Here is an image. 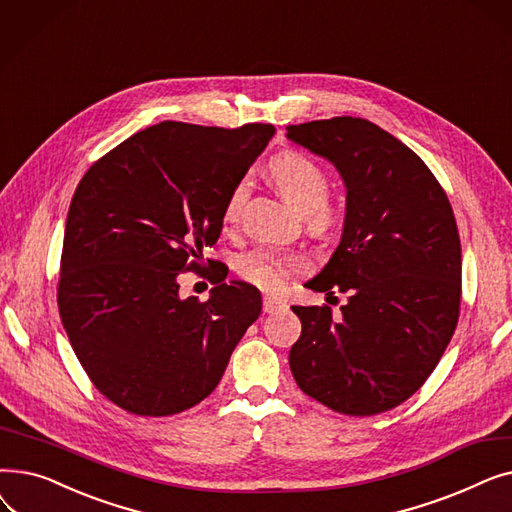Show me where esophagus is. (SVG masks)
Here are the masks:
<instances>
[{
	"mask_svg": "<svg viewBox=\"0 0 512 512\" xmlns=\"http://www.w3.org/2000/svg\"><path fill=\"white\" fill-rule=\"evenodd\" d=\"M284 305H286V301H282L278 297H270V294H265V297H263V311L265 313H274V311L282 309Z\"/></svg>",
	"mask_w": 512,
	"mask_h": 512,
	"instance_id": "esophagus-1",
	"label": "esophagus"
}]
</instances>
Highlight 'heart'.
I'll use <instances>...</instances> for the list:
<instances>
[{"label": "heart", "instance_id": "heart-1", "mask_svg": "<svg viewBox=\"0 0 512 512\" xmlns=\"http://www.w3.org/2000/svg\"><path fill=\"white\" fill-rule=\"evenodd\" d=\"M272 176L284 199L297 207L301 213H313L315 224H326L330 211L326 199L330 195V178L319 164L301 153H282L272 161ZM247 197V182H238L224 205V224L232 226ZM305 259L301 255L286 253L276 247H255L253 251L240 255L236 270L242 280H247L263 290H280L290 274L301 272Z\"/></svg>", "mask_w": 512, "mask_h": 512}]
</instances>
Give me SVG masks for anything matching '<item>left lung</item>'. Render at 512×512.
Wrapping results in <instances>:
<instances>
[{
  "instance_id": "obj_1",
  "label": "left lung",
  "mask_w": 512,
  "mask_h": 512,
  "mask_svg": "<svg viewBox=\"0 0 512 512\" xmlns=\"http://www.w3.org/2000/svg\"><path fill=\"white\" fill-rule=\"evenodd\" d=\"M346 186L340 245L305 286L346 305L292 307L303 330L288 363L321 405L365 417L398 407L429 378L461 309V238L444 188L423 159L369 120L286 126Z\"/></svg>"
}]
</instances>
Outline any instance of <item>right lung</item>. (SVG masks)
I'll return each mask as SVG.
<instances>
[{
  "mask_svg": "<svg viewBox=\"0 0 512 512\" xmlns=\"http://www.w3.org/2000/svg\"><path fill=\"white\" fill-rule=\"evenodd\" d=\"M240 128L161 122L120 143L78 182L66 220L58 307L95 388L120 409L166 417L220 384L238 340L261 313L255 286L209 267L207 301L178 278L205 270L224 205L274 137Z\"/></svg>",
  "mask_w": 512,
  "mask_h": 512,
  "instance_id": "1",
  "label": "right lung"
}]
</instances>
